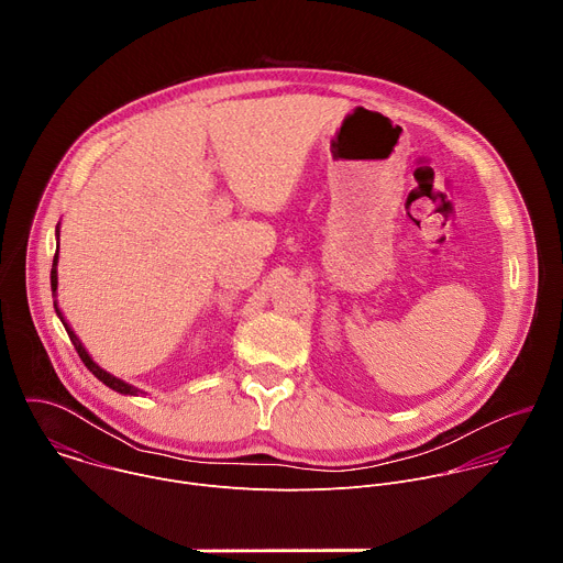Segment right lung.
Here are the masks:
<instances>
[{
	"label": "right lung",
	"mask_w": 563,
	"mask_h": 563,
	"mask_svg": "<svg viewBox=\"0 0 563 563\" xmlns=\"http://www.w3.org/2000/svg\"><path fill=\"white\" fill-rule=\"evenodd\" d=\"M57 235H59V229H57ZM59 247V245H57ZM51 289H53V296H55V291H57V254H55V258H53V269H51ZM55 305V313L59 316V320H62V325L66 328V334H68V339H70V343L75 345V350H77V354H79V358H82V363L107 385V387H111V389H115V391H120V394H131V396H137V394H142L137 387H133V385H129V383H124L122 378H118V376H113V374H109L107 369H102L91 356H89V352L85 350V345L79 343V339L75 336V332L68 328V323H66V318L62 316V311H59V307H57V302H53Z\"/></svg>",
	"instance_id": "add662e5"
}]
</instances>
